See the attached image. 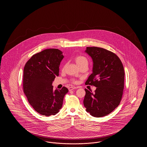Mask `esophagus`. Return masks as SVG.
<instances>
[{"mask_svg": "<svg viewBox=\"0 0 147 147\" xmlns=\"http://www.w3.org/2000/svg\"><path fill=\"white\" fill-rule=\"evenodd\" d=\"M77 88L76 87H74V86H71V87H69V88H68V89H69V91H71V90H74V89H77Z\"/></svg>", "mask_w": 147, "mask_h": 147, "instance_id": "1", "label": "esophagus"}]
</instances>
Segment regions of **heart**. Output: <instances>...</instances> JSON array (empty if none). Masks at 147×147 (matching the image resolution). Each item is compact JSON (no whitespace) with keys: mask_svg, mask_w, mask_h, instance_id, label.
<instances>
[{"mask_svg":"<svg viewBox=\"0 0 147 147\" xmlns=\"http://www.w3.org/2000/svg\"><path fill=\"white\" fill-rule=\"evenodd\" d=\"M74 60L75 62L77 64V65L78 67H79L81 65L84 64H88V63L87 59L85 57H84L82 56H76L74 58ZM64 65L63 67L62 70H64ZM73 83H76V81L73 80Z\"/></svg>","mask_w":147,"mask_h":147,"instance_id":"heart-1","label":"heart"}]
</instances>
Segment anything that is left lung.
I'll list each match as a JSON object with an SVG mask.
<instances>
[{
    "mask_svg": "<svg viewBox=\"0 0 147 147\" xmlns=\"http://www.w3.org/2000/svg\"><path fill=\"white\" fill-rule=\"evenodd\" d=\"M85 52L93 62L92 73L85 82L96 87L94 93L85 89L84 105L86 112L101 117L119 106L124 89L125 71L119 57L107 49L87 47Z\"/></svg>",
    "mask_w": 147,
    "mask_h": 147,
    "instance_id": "1",
    "label": "left lung"
}]
</instances>
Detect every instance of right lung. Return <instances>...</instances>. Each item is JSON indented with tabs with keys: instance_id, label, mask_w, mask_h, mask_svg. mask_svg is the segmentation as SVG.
I'll use <instances>...</instances> for the list:
<instances>
[{
	"instance_id": "right-lung-1",
	"label": "right lung",
	"mask_w": 147,
	"mask_h": 147,
	"mask_svg": "<svg viewBox=\"0 0 147 147\" xmlns=\"http://www.w3.org/2000/svg\"><path fill=\"white\" fill-rule=\"evenodd\" d=\"M63 52L50 49L31 57L24 69L23 90L28 102L41 115L49 116L59 111L63 98L68 89L53 90L52 83L59 76V67L63 59Z\"/></svg>"
}]
</instances>
